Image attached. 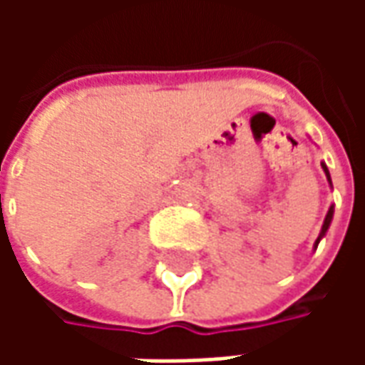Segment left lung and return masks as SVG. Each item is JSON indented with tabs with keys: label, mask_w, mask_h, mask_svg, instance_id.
<instances>
[{
	"label": "left lung",
	"mask_w": 365,
	"mask_h": 365,
	"mask_svg": "<svg viewBox=\"0 0 365 365\" xmlns=\"http://www.w3.org/2000/svg\"><path fill=\"white\" fill-rule=\"evenodd\" d=\"M321 168H322V172H324V175H327V182H329V185H330V187H332V180H330L329 168H327V164H324V162H321ZM332 217H334V205L329 207V213H327V217H324V221H322L321 232H319V237H317V240H314V246H313L314 250H317V246H319V242H321L322 238H324V235H327V230H329L330 222H332Z\"/></svg>",
	"instance_id": "8db88e82"
}]
</instances>
